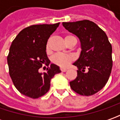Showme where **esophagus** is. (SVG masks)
<instances>
[{"instance_id":"esophagus-1","label":"esophagus","mask_w":120,"mask_h":120,"mask_svg":"<svg viewBox=\"0 0 120 120\" xmlns=\"http://www.w3.org/2000/svg\"><path fill=\"white\" fill-rule=\"evenodd\" d=\"M61 71L62 72H65L67 69H65V68H61Z\"/></svg>"}]
</instances>
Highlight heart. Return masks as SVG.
<instances>
[{"label":"heart","mask_w":120,"mask_h":120,"mask_svg":"<svg viewBox=\"0 0 120 120\" xmlns=\"http://www.w3.org/2000/svg\"><path fill=\"white\" fill-rule=\"evenodd\" d=\"M71 36V35L66 36L65 38ZM47 48H48V45H47ZM51 60L53 63L60 67H65L68 65L73 60V57L71 55L64 54V53H56L52 57Z\"/></svg>","instance_id":"1"}]
</instances>
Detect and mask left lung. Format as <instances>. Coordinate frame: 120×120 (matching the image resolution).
I'll return each mask as SVG.
<instances>
[{
  "instance_id": "left-lung-1",
  "label": "left lung",
  "mask_w": 120,
  "mask_h": 120,
  "mask_svg": "<svg viewBox=\"0 0 120 120\" xmlns=\"http://www.w3.org/2000/svg\"><path fill=\"white\" fill-rule=\"evenodd\" d=\"M69 32L79 38V57L73 63L78 69L77 77L69 84L82 95H92L107 83L112 69V47L105 33L89 20L63 22ZM87 70L85 71V69Z\"/></svg>"
}]
</instances>
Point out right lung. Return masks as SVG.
I'll use <instances>...</instances> for the list:
<instances>
[{"label": "right lung", "mask_w": 120, "mask_h": 120, "mask_svg": "<svg viewBox=\"0 0 120 120\" xmlns=\"http://www.w3.org/2000/svg\"><path fill=\"white\" fill-rule=\"evenodd\" d=\"M59 22L53 25H36L22 29L12 42L7 57L9 74L17 90L27 97L36 99L45 94L51 80L61 73L59 67L49 60L46 47L50 35ZM46 63L50 66L47 71L39 69Z\"/></svg>", "instance_id": "obj_1"}]
</instances>
